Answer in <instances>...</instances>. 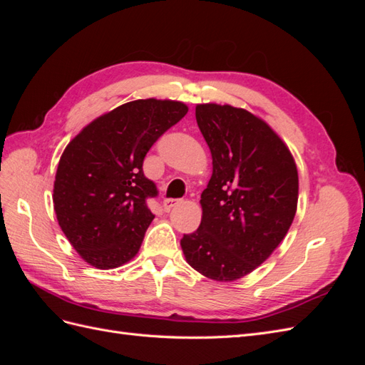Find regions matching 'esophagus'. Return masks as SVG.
<instances>
[{
  "mask_svg": "<svg viewBox=\"0 0 365 365\" xmlns=\"http://www.w3.org/2000/svg\"><path fill=\"white\" fill-rule=\"evenodd\" d=\"M178 204H180L178 200H164L163 201V207L165 212H169V210H172L175 205H178Z\"/></svg>",
  "mask_w": 365,
  "mask_h": 365,
  "instance_id": "1",
  "label": "esophagus"
}]
</instances>
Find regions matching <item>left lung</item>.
Masks as SVG:
<instances>
[{
  "label": "left lung",
  "mask_w": 365,
  "mask_h": 365,
  "mask_svg": "<svg viewBox=\"0 0 365 365\" xmlns=\"http://www.w3.org/2000/svg\"><path fill=\"white\" fill-rule=\"evenodd\" d=\"M213 173L201 195V225L184 235L187 263L216 282L245 277L280 245L298 201L292 153L267 121L244 108L196 105Z\"/></svg>",
  "instance_id": "8db88e82"
}]
</instances>
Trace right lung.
<instances>
[{"label":"right lung","instance_id":"right-lung-1","mask_svg":"<svg viewBox=\"0 0 365 365\" xmlns=\"http://www.w3.org/2000/svg\"><path fill=\"white\" fill-rule=\"evenodd\" d=\"M182 102L140 98L94 118L65 148L53 187L61 230L94 268L135 257L153 216L157 187L143 173L146 153L187 114Z\"/></svg>","mask_w":365,"mask_h":365}]
</instances>
